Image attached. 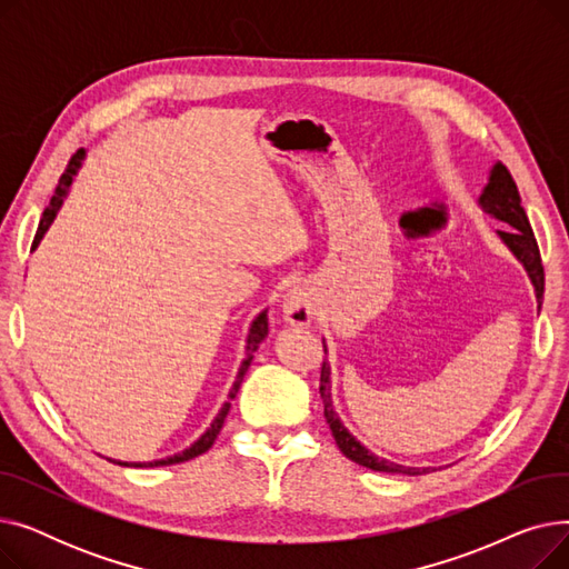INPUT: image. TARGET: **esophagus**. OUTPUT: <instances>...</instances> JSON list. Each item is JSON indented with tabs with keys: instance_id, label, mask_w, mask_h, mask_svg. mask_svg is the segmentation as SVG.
<instances>
[{
	"instance_id": "esophagus-1",
	"label": "esophagus",
	"mask_w": 569,
	"mask_h": 569,
	"mask_svg": "<svg viewBox=\"0 0 569 569\" xmlns=\"http://www.w3.org/2000/svg\"><path fill=\"white\" fill-rule=\"evenodd\" d=\"M281 311L286 322L295 327H307L316 316V297L307 286H295L283 295Z\"/></svg>"
}]
</instances>
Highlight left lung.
Here are the masks:
<instances>
[{
  "mask_svg": "<svg viewBox=\"0 0 569 569\" xmlns=\"http://www.w3.org/2000/svg\"><path fill=\"white\" fill-rule=\"evenodd\" d=\"M480 204L485 212H489L491 217L510 223V228L498 230L502 242L510 247V251L523 262L526 272L535 286V297L537 305H542V295H545V267H542V258H540V249H537V239L532 234L530 221L526 217V209L521 207V196L517 189V182L512 179L510 170H507L502 163H496L491 174H489V184L485 187L482 196H480ZM320 399L325 406V420L332 429V436L339 445V450L355 463L367 466L371 470L378 472H399V475H422L431 468H410V466H399V463H390L385 459H378L376 455H371L367 447L357 440L352 433H348V429L341 425L339 415L332 406V390H330V365L322 362L320 369Z\"/></svg>",
  "mask_w": 569,
  "mask_h": 569,
  "instance_id": "8db88e82",
  "label": "left lung"
}]
</instances>
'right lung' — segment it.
<instances>
[{
	"instance_id": "1",
	"label": "right lung",
	"mask_w": 569,
	"mask_h": 569,
	"mask_svg": "<svg viewBox=\"0 0 569 569\" xmlns=\"http://www.w3.org/2000/svg\"><path fill=\"white\" fill-rule=\"evenodd\" d=\"M80 161H82V149L80 152L69 161V166H67V170H64V174L59 177V184H57V189H54V196L50 198V204L46 207V212H43V217H41V223H39V230H37V234H34V242H32V249H37L39 247V242H41V237L46 234V230L50 228V223L54 221V217H57V212H59V207H62V202H64V196L69 193V187H71V182H73V174L78 172V168H80ZM267 337V311H262V313H258V318L253 320V325H251V330H249V339H247V357H244V362H242V367H239V371H237V378H234V385H232V390H230V395H228V399L232 401L234 397H237V392H239V385H242V380H244V376H247V371H249V367H251V360H253V352L258 350V346L262 343V339ZM230 401H226L223 403V408L219 410V415L214 417V422H212V427H209L191 447L189 450H184L182 455H174V457H168V459H161V461H149V463H129V461H117L119 466H136V468H152V466H172V463H182V461H189V459H196V457H200V455H204L209 447L214 445V440H217V436H219V431H221V427H223V420H226V415H228V410H230Z\"/></svg>"
}]
</instances>
